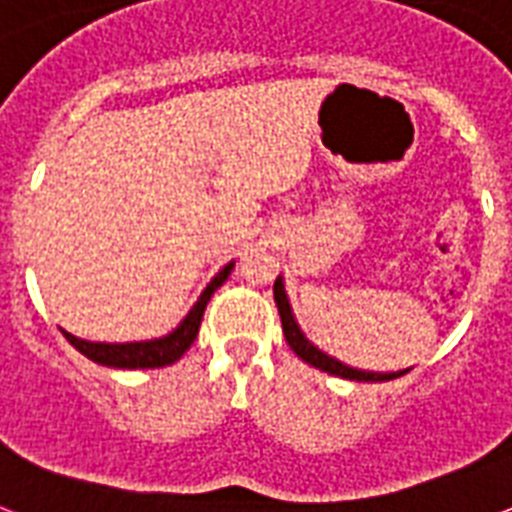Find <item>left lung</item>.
I'll use <instances>...</instances> for the list:
<instances>
[{
	"mask_svg": "<svg viewBox=\"0 0 512 512\" xmlns=\"http://www.w3.org/2000/svg\"><path fill=\"white\" fill-rule=\"evenodd\" d=\"M273 300H276L279 317H282L284 338H287V343H290V349L298 354L300 360L308 362V365H314V368L325 370V373H330V376L349 378V381H392V378L405 376V373H408V370H400V373H365V370L346 368L343 362L333 360V357L322 354L317 346H311V343L306 341V335L300 333L298 322L292 319V311H290V303H287V295H284L282 279H276V282H273Z\"/></svg>",
	"mask_w": 512,
	"mask_h": 512,
	"instance_id": "obj_1",
	"label": "left lung"
}]
</instances>
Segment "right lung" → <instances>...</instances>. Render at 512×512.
Masks as SVG:
<instances>
[{"label": "right lung", "mask_w": 512, "mask_h": 512, "mask_svg": "<svg viewBox=\"0 0 512 512\" xmlns=\"http://www.w3.org/2000/svg\"><path fill=\"white\" fill-rule=\"evenodd\" d=\"M230 268L233 263H228L222 268L217 276H214L209 287L204 290V295L198 298V303L193 306V311L182 319V325L174 330L166 338H155V341H144V343H91V341H80L74 335L64 333L66 341L72 343L74 349L85 354L88 360L99 362V365H107V368H123V370H144V368H166L171 362H177L187 349L190 343L195 341L198 335V327H201V319H204L206 303L214 295V290L220 287L225 279H228Z\"/></svg>", "instance_id": "1"}]
</instances>
